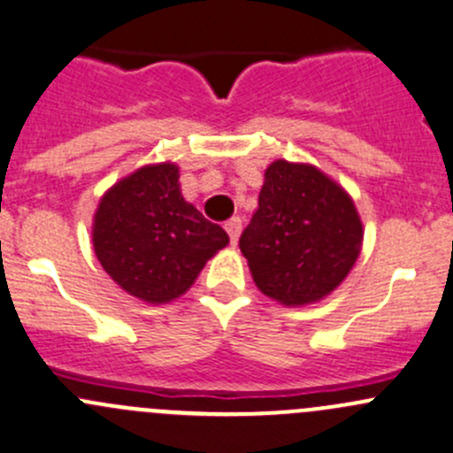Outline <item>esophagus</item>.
I'll use <instances>...</instances> for the list:
<instances>
[{"instance_id": "1", "label": "esophagus", "mask_w": 453, "mask_h": 453, "mask_svg": "<svg viewBox=\"0 0 453 453\" xmlns=\"http://www.w3.org/2000/svg\"><path fill=\"white\" fill-rule=\"evenodd\" d=\"M228 237H231V244L235 246L237 244V237H240V231H242V220L240 218H231V220L225 225Z\"/></svg>"}]
</instances>
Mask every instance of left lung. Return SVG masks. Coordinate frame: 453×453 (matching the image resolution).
I'll use <instances>...</instances> for the list:
<instances>
[{"label": "left lung", "mask_w": 453, "mask_h": 453, "mask_svg": "<svg viewBox=\"0 0 453 453\" xmlns=\"http://www.w3.org/2000/svg\"><path fill=\"white\" fill-rule=\"evenodd\" d=\"M364 225L343 187L312 165L275 160L240 235L257 288L284 306L333 293L355 266Z\"/></svg>", "instance_id": "1"}]
</instances>
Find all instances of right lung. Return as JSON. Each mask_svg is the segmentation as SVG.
I'll list each match as a JSON object with an SVG mask.
<instances>
[{
    "instance_id": "right-lung-1",
    "label": "right lung",
    "mask_w": 453,
    "mask_h": 453,
    "mask_svg": "<svg viewBox=\"0 0 453 453\" xmlns=\"http://www.w3.org/2000/svg\"><path fill=\"white\" fill-rule=\"evenodd\" d=\"M173 163L147 165L116 182L94 213L98 262L123 290L147 303H167L191 288L207 259L228 244L180 194Z\"/></svg>"
}]
</instances>
